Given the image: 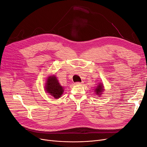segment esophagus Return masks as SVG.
Wrapping results in <instances>:
<instances>
[{
	"label": "esophagus",
	"instance_id": "esophagus-1",
	"mask_svg": "<svg viewBox=\"0 0 147 147\" xmlns=\"http://www.w3.org/2000/svg\"><path fill=\"white\" fill-rule=\"evenodd\" d=\"M83 82H76L75 83V84H77V85H78V84H82Z\"/></svg>",
	"mask_w": 147,
	"mask_h": 147
}]
</instances>
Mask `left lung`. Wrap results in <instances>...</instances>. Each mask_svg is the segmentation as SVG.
I'll list each match as a JSON object with an SVG mask.
<instances>
[{"mask_svg": "<svg viewBox=\"0 0 147 147\" xmlns=\"http://www.w3.org/2000/svg\"><path fill=\"white\" fill-rule=\"evenodd\" d=\"M103 91H104L103 86H102V84H100L97 86L96 89L95 90V92L97 95H100L102 94V92Z\"/></svg>", "mask_w": 147, "mask_h": 147, "instance_id": "1", "label": "left lung"}]
</instances>
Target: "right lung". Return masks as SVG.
<instances>
[{
  "mask_svg": "<svg viewBox=\"0 0 147 147\" xmlns=\"http://www.w3.org/2000/svg\"><path fill=\"white\" fill-rule=\"evenodd\" d=\"M45 90L56 99L59 98L64 92L63 86L59 84L57 78L54 75L50 76L48 78Z\"/></svg>",
  "mask_w": 147,
  "mask_h": 147,
  "instance_id": "add662e5",
  "label": "right lung"
}]
</instances>
